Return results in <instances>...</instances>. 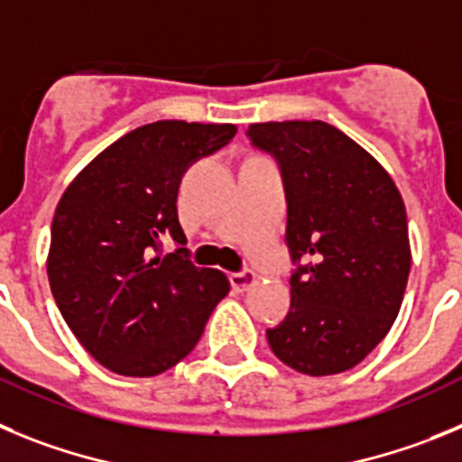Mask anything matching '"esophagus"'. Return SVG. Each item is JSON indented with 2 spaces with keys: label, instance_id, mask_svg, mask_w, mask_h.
<instances>
[{
  "label": "esophagus",
  "instance_id": "esophagus-1",
  "mask_svg": "<svg viewBox=\"0 0 462 462\" xmlns=\"http://www.w3.org/2000/svg\"><path fill=\"white\" fill-rule=\"evenodd\" d=\"M257 281L255 273L251 272V269H244V272H236V273H230V282L232 288L239 290V292H244V290H248L253 285V282Z\"/></svg>",
  "mask_w": 462,
  "mask_h": 462
}]
</instances>
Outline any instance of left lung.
<instances>
[{"instance_id":"1","label":"left lung","mask_w":462,"mask_h":462,"mask_svg":"<svg viewBox=\"0 0 462 462\" xmlns=\"http://www.w3.org/2000/svg\"><path fill=\"white\" fill-rule=\"evenodd\" d=\"M248 138L281 168L297 264L292 303L267 329L269 347L303 375L350 371L401 310L412 264L401 193L371 153L327 122L251 124Z\"/></svg>"}]
</instances>
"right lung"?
<instances>
[{
    "instance_id": "add662e5",
    "label": "right lung",
    "mask_w": 462,
    "mask_h": 462,
    "mask_svg": "<svg viewBox=\"0 0 462 462\" xmlns=\"http://www.w3.org/2000/svg\"><path fill=\"white\" fill-rule=\"evenodd\" d=\"M235 133V124H147L103 149L61 195L50 290L69 329L112 373L152 377L180 364L230 292L226 273L195 267L189 248L165 255L161 239L184 246L181 177Z\"/></svg>"
}]
</instances>
